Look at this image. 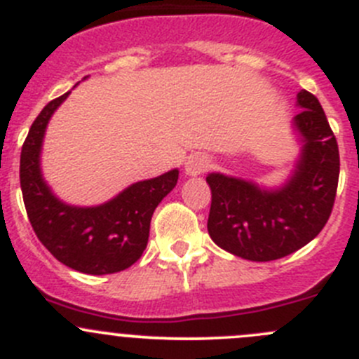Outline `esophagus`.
Segmentation results:
<instances>
[{
	"label": "esophagus",
	"mask_w": 359,
	"mask_h": 359,
	"mask_svg": "<svg viewBox=\"0 0 359 359\" xmlns=\"http://www.w3.org/2000/svg\"><path fill=\"white\" fill-rule=\"evenodd\" d=\"M210 166V159L205 156V154L201 153H196L193 154V156L187 158L186 165H184V172H186V175L189 177H196V175H201V173H205L206 170H208Z\"/></svg>",
	"instance_id": "1"
}]
</instances>
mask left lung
<instances>
[{"label":"left lung","instance_id":"left-lung-1","mask_svg":"<svg viewBox=\"0 0 359 359\" xmlns=\"http://www.w3.org/2000/svg\"><path fill=\"white\" fill-rule=\"evenodd\" d=\"M292 125L300 154L287 182L274 189L252 180L210 173L208 234L226 252L253 262L287 257L320 234L334 208L339 184V146L320 100L297 93Z\"/></svg>","mask_w":359,"mask_h":359}]
</instances>
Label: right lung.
Here are the masks:
<instances>
[{
  "instance_id": "1",
  "label": "right lung",
  "mask_w": 359,
  "mask_h": 359,
  "mask_svg": "<svg viewBox=\"0 0 359 359\" xmlns=\"http://www.w3.org/2000/svg\"><path fill=\"white\" fill-rule=\"evenodd\" d=\"M71 92L43 107L20 153V187L29 222L59 262L85 274H112L135 264L149 240L156 206L175 187L179 170L140 180L97 206L60 201L41 173V147L53 112Z\"/></svg>"
}]
</instances>
